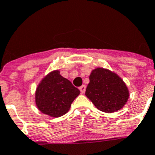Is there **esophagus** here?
Returning <instances> with one entry per match:
<instances>
[{
    "label": "esophagus",
    "mask_w": 155,
    "mask_h": 155,
    "mask_svg": "<svg viewBox=\"0 0 155 155\" xmlns=\"http://www.w3.org/2000/svg\"><path fill=\"white\" fill-rule=\"evenodd\" d=\"M79 90H80V91H81L82 94H84L85 91H86V86H85V85L81 86V87H79Z\"/></svg>",
    "instance_id": "1"
}]
</instances>
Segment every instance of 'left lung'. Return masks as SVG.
Here are the masks:
<instances>
[{"label":"left lung","mask_w":155,"mask_h":155,"mask_svg":"<svg viewBox=\"0 0 155 155\" xmlns=\"http://www.w3.org/2000/svg\"><path fill=\"white\" fill-rule=\"evenodd\" d=\"M89 78L85 94L101 111L114 112L126 104L128 90L117 74L99 68L91 72Z\"/></svg>","instance_id":"8db88e82"}]
</instances>
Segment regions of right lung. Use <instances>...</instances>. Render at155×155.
<instances>
[{
  "label": "right lung",
  "mask_w": 155,
  "mask_h": 155,
  "mask_svg": "<svg viewBox=\"0 0 155 155\" xmlns=\"http://www.w3.org/2000/svg\"><path fill=\"white\" fill-rule=\"evenodd\" d=\"M80 91L59 71H54L41 82L36 91V104L41 112L58 117L65 114Z\"/></svg>",
  "instance_id": "1"
}]
</instances>
